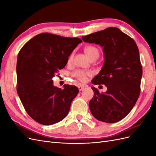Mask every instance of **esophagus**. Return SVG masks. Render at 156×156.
<instances>
[{"label":"esophagus","instance_id":"esophagus-1","mask_svg":"<svg viewBox=\"0 0 156 156\" xmlns=\"http://www.w3.org/2000/svg\"><path fill=\"white\" fill-rule=\"evenodd\" d=\"M78 88H79V91H81V90H83L84 88V86L79 85V86H78Z\"/></svg>","mask_w":156,"mask_h":156}]
</instances>
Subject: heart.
Returning a JSON list of instances; mask_svg holds the SVG:
<instances>
[{"mask_svg":"<svg viewBox=\"0 0 156 156\" xmlns=\"http://www.w3.org/2000/svg\"><path fill=\"white\" fill-rule=\"evenodd\" d=\"M84 53H85L86 55L88 56L89 59H91L93 57H98L100 55V51H99L98 49L96 48V47L88 45L87 46L84 48ZM73 55H71L69 57V61H70L72 58ZM90 75V73L88 72H85L84 70H77L76 72H75L73 74V77L77 79L79 81L81 82H84L87 80L88 75Z\"/></svg>","mask_w":156,"mask_h":156,"instance_id":"obj_1","label":"heart"}]
</instances>
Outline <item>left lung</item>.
<instances>
[{"mask_svg": "<svg viewBox=\"0 0 156 156\" xmlns=\"http://www.w3.org/2000/svg\"><path fill=\"white\" fill-rule=\"evenodd\" d=\"M82 40L100 45L104 54L103 67L92 83L105 84L107 90L100 94L92 87L94 96L89 102L90 110L97 120L115 123L129 114L140 95L143 69L138 47L116 27L82 36Z\"/></svg>", "mask_w": 156, "mask_h": 156, "instance_id": "8db88e82", "label": "left lung"}]
</instances>
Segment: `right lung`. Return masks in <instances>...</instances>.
I'll return each instance as SVG.
<instances>
[{
    "label": "right lung",
    "mask_w": 156,
    "mask_h": 156,
    "mask_svg": "<svg viewBox=\"0 0 156 156\" xmlns=\"http://www.w3.org/2000/svg\"><path fill=\"white\" fill-rule=\"evenodd\" d=\"M78 37L41 33L33 37L19 52L17 92L33 120L43 125L62 120L79 93L77 87L64 84L61 89L52 80L66 65L68 57L81 43Z\"/></svg>",
    "instance_id": "1"
}]
</instances>
